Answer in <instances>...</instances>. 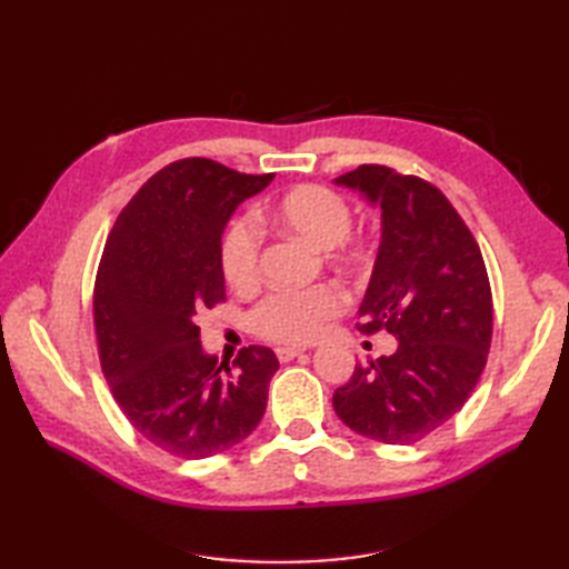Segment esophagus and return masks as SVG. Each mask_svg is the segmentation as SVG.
Instances as JSON below:
<instances>
[{
	"label": "esophagus",
	"instance_id": "1",
	"mask_svg": "<svg viewBox=\"0 0 569 569\" xmlns=\"http://www.w3.org/2000/svg\"><path fill=\"white\" fill-rule=\"evenodd\" d=\"M303 352H306L303 347H278L276 349V357H278V361H283V365H286V361H291V359H296L298 355H303Z\"/></svg>",
	"mask_w": 569,
	"mask_h": 569
}]
</instances>
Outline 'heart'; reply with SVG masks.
Here are the masks:
<instances>
[{
  "instance_id": "1",
  "label": "heart",
  "mask_w": 569,
  "mask_h": 569,
  "mask_svg": "<svg viewBox=\"0 0 569 569\" xmlns=\"http://www.w3.org/2000/svg\"><path fill=\"white\" fill-rule=\"evenodd\" d=\"M276 229L306 244L330 251L340 247L352 229V208L330 188L298 186L266 212ZM220 269L229 288L249 291L259 281V237L247 220H234L220 241ZM345 308L340 288L330 283L308 291H278L251 310V330L263 340L306 345L325 330Z\"/></svg>"
}]
</instances>
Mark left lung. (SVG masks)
I'll return each instance as SVG.
<instances>
[{
    "mask_svg": "<svg viewBox=\"0 0 569 569\" xmlns=\"http://www.w3.org/2000/svg\"><path fill=\"white\" fill-rule=\"evenodd\" d=\"M381 208V244L357 328L386 330L389 357L357 365L335 391L345 426L386 445H413L445 426L485 371L493 306L477 239L428 180L359 166L335 180Z\"/></svg>",
    "mask_w": 569,
    "mask_h": 569,
    "instance_id": "8db88e82",
    "label": "left lung"
}]
</instances>
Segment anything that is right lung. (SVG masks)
Here are the masks:
<instances>
[{
  "mask_svg": "<svg viewBox=\"0 0 569 569\" xmlns=\"http://www.w3.org/2000/svg\"><path fill=\"white\" fill-rule=\"evenodd\" d=\"M273 173L173 161L119 212L94 278V332L114 401L163 452L202 459L259 426L278 359L244 347L229 367L202 352L198 320L224 303L220 241L241 200Z\"/></svg>",
  "mask_w": 569,
  "mask_h": 569,
  "instance_id": "1",
  "label": "right lung"
}]
</instances>
